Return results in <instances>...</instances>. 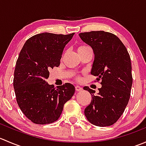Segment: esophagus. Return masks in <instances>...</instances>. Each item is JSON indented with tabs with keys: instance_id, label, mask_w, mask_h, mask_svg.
Instances as JSON below:
<instances>
[{
	"instance_id": "obj_1",
	"label": "esophagus",
	"mask_w": 146,
	"mask_h": 146,
	"mask_svg": "<svg viewBox=\"0 0 146 146\" xmlns=\"http://www.w3.org/2000/svg\"><path fill=\"white\" fill-rule=\"evenodd\" d=\"M75 88H76V90L77 91V92H80V91L82 90V88L80 86H79V85H76Z\"/></svg>"
}]
</instances>
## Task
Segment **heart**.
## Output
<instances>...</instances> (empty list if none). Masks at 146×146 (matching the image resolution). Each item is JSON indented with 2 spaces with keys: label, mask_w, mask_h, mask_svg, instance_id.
<instances>
[{
  "label": "heart",
  "mask_w": 146,
  "mask_h": 146,
  "mask_svg": "<svg viewBox=\"0 0 146 146\" xmlns=\"http://www.w3.org/2000/svg\"><path fill=\"white\" fill-rule=\"evenodd\" d=\"M87 47H88V46H79L78 48V51H80V50L83 49V48H87ZM78 79H79V78H78Z\"/></svg>",
  "instance_id": "b5f03b06"
}]
</instances>
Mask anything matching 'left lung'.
I'll list each match as a JSON object with an SVG mask.
<instances>
[{
    "label": "left lung",
    "mask_w": 146,
    "mask_h": 146,
    "mask_svg": "<svg viewBox=\"0 0 146 146\" xmlns=\"http://www.w3.org/2000/svg\"><path fill=\"white\" fill-rule=\"evenodd\" d=\"M79 36L93 50L95 59L90 73L102 85L98 94L88 86L83 88L92 95L85 115L95 126H111L122 115L130 98L133 82L130 56L114 34L92 31Z\"/></svg>",
    "instance_id": "obj_1"
}]
</instances>
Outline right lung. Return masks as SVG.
<instances>
[{"instance_id":"1","label":"right lung","mask_w":146,"mask_h":146,"mask_svg":"<svg viewBox=\"0 0 146 146\" xmlns=\"http://www.w3.org/2000/svg\"><path fill=\"white\" fill-rule=\"evenodd\" d=\"M73 35L48 32L34 35L19 54L13 87L19 107L33 123L46 124L58 120L64 104L74 95L72 84L55 88L46 82L49 70L59 66L65 46Z\"/></svg>"}]
</instances>
